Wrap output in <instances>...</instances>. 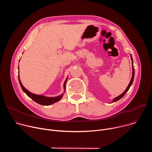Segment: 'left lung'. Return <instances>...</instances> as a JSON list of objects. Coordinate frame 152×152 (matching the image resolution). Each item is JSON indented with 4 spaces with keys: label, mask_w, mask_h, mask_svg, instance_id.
Instances as JSON below:
<instances>
[{
    "label": "left lung",
    "mask_w": 152,
    "mask_h": 152,
    "mask_svg": "<svg viewBox=\"0 0 152 152\" xmlns=\"http://www.w3.org/2000/svg\"><path fill=\"white\" fill-rule=\"evenodd\" d=\"M131 60H132V76L131 80V81H130L129 84L128 85L127 87V88L126 89V90H125L121 95H120V96H118V97H115V99H114L113 103V102H117V101H118V100H120V99H121V98L124 96V94L127 93V91L129 90L130 87H131V86L132 85V83H133L134 79V75H135V70H134V66H133V64H134V63H133V59H132V55H131Z\"/></svg>",
    "instance_id": "8db88e82"
}]
</instances>
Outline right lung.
Segmentation results:
<instances>
[{
	"label": "right lung",
	"mask_w": 152,
	"mask_h": 152,
	"mask_svg": "<svg viewBox=\"0 0 152 152\" xmlns=\"http://www.w3.org/2000/svg\"><path fill=\"white\" fill-rule=\"evenodd\" d=\"M67 77L64 83V89H66V83L67 82ZM18 80H19V83L20 85L21 86V88H22L23 91L27 94V96L28 97H29L31 99H32L34 101H35V102H37V103L41 104V105H45V106H48V105H50L55 102H58L59 100H61V99L62 97L63 96V94H62L61 95L57 96V97H46L44 96H41V95H37V94H33L31 92H29L28 90H27L24 86H23L22 83H21L20 80V77H19V74H18Z\"/></svg>",
	"instance_id": "obj_1"
}]
</instances>
